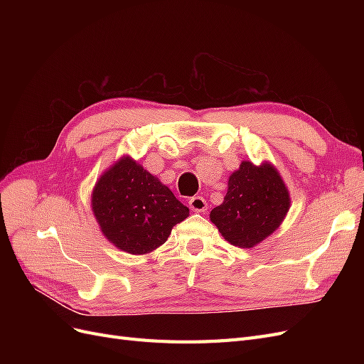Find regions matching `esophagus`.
I'll list each match as a JSON object with an SVG mask.
<instances>
[{"instance_id":"obj_1","label":"esophagus","mask_w":364,"mask_h":364,"mask_svg":"<svg viewBox=\"0 0 364 364\" xmlns=\"http://www.w3.org/2000/svg\"><path fill=\"white\" fill-rule=\"evenodd\" d=\"M188 205H190V208L193 209V211H196V213H203V211H206V209H208V203H206V200L203 199L202 196L191 197Z\"/></svg>"}]
</instances>
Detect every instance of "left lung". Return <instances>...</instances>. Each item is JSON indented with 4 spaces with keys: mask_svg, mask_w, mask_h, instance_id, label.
<instances>
[{
    "mask_svg": "<svg viewBox=\"0 0 364 364\" xmlns=\"http://www.w3.org/2000/svg\"><path fill=\"white\" fill-rule=\"evenodd\" d=\"M290 209V194L270 162L243 161L229 176L228 193L209 218L232 246L250 249L279 228Z\"/></svg>",
    "mask_w": 364,
    "mask_h": 364,
    "instance_id": "obj_1",
    "label": "left lung"
}]
</instances>
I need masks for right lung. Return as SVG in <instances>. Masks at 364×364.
Wrapping results in <instances>:
<instances>
[{
  "label": "right lung",
  "instance_id": "add662e5",
  "mask_svg": "<svg viewBox=\"0 0 364 364\" xmlns=\"http://www.w3.org/2000/svg\"><path fill=\"white\" fill-rule=\"evenodd\" d=\"M91 205L103 235L132 255H144L164 245L173 226L190 214L168 186L130 156L100 176Z\"/></svg>",
  "mask_w": 364,
  "mask_h": 364
}]
</instances>
